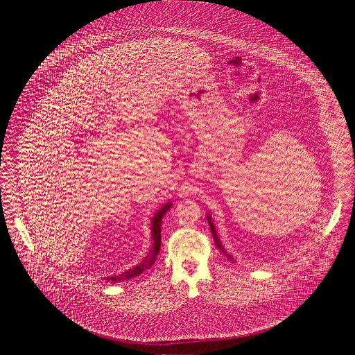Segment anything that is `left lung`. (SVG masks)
<instances>
[{"mask_svg":"<svg viewBox=\"0 0 355 355\" xmlns=\"http://www.w3.org/2000/svg\"><path fill=\"white\" fill-rule=\"evenodd\" d=\"M207 217V223H209V227H210V231H211V235H213V239H214V243H216V246H217V249H220V252H223V253L225 254L230 259H232V261H235L234 258H232V255H230V254L227 253L225 250H224V248H223V245H221V242H220V239L217 238V232H216V228H214V225H213V221H211V217L207 214L206 216Z\"/></svg>","mask_w":355,"mask_h":355,"instance_id":"8db88e82","label":"left lung"}]
</instances>
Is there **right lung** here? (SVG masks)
I'll list each match as a JSON object with an SVG mask.
<instances>
[{
    "instance_id": "1",
    "label": "right lung",
    "mask_w": 355,
    "mask_h": 355,
    "mask_svg": "<svg viewBox=\"0 0 355 355\" xmlns=\"http://www.w3.org/2000/svg\"><path fill=\"white\" fill-rule=\"evenodd\" d=\"M171 206H172V203H165V205H164V206H162V207H161V209L154 214V217L152 218V227H150V228H152L153 239L152 250H150L149 254L145 257V259H144L139 265L134 266L132 269L125 270V272H124V273H121V275L105 277V280H106V282L117 283V282L128 280V279H131V277L139 276L144 270H146V269H149V268L152 266L153 263H154V261H155V258H157V255H158L159 248H161V221H162L164 214L169 210V207H171Z\"/></svg>"
}]
</instances>
